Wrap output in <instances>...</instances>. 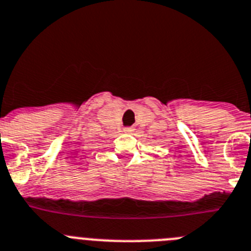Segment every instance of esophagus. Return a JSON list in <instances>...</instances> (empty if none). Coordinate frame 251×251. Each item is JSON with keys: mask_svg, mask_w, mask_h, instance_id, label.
<instances>
[{"mask_svg": "<svg viewBox=\"0 0 251 251\" xmlns=\"http://www.w3.org/2000/svg\"><path fill=\"white\" fill-rule=\"evenodd\" d=\"M123 132H124V133H128V134H130V133H133V132H134V128H132V127H127V128H124V129H123Z\"/></svg>", "mask_w": 251, "mask_h": 251, "instance_id": "obj_1", "label": "esophagus"}]
</instances>
